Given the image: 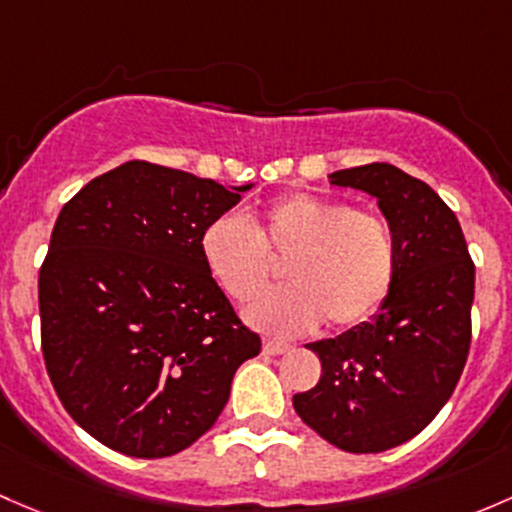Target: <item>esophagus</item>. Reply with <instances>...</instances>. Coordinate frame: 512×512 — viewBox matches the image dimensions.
Instances as JSON below:
<instances>
[{
    "label": "esophagus",
    "mask_w": 512,
    "mask_h": 512,
    "mask_svg": "<svg viewBox=\"0 0 512 512\" xmlns=\"http://www.w3.org/2000/svg\"><path fill=\"white\" fill-rule=\"evenodd\" d=\"M291 350V345L288 342H281V340H266L263 342V352L266 355H283V352Z\"/></svg>",
    "instance_id": "esophagus-1"
}]
</instances>
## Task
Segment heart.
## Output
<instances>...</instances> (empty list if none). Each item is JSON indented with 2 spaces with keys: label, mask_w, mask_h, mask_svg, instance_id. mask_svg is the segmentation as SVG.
<instances>
[{
  "label": "heart",
  "mask_w": 512,
  "mask_h": 512,
  "mask_svg": "<svg viewBox=\"0 0 512 512\" xmlns=\"http://www.w3.org/2000/svg\"><path fill=\"white\" fill-rule=\"evenodd\" d=\"M204 268L229 298L246 303L271 276V253L288 258L291 286L246 308L263 333L300 335L318 328H355L370 320L397 273V244L389 224L337 199L295 192L268 204L258 219L221 214L199 239Z\"/></svg>",
  "instance_id": "1"
}]
</instances>
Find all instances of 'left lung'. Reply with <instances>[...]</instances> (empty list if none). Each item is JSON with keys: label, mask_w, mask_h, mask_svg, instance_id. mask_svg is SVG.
Listing matches in <instances>:
<instances>
[{"label": "left lung", "mask_w": 512, "mask_h": 512, "mask_svg": "<svg viewBox=\"0 0 512 512\" xmlns=\"http://www.w3.org/2000/svg\"><path fill=\"white\" fill-rule=\"evenodd\" d=\"M330 184L377 199L397 273L370 323L305 345L323 374L293 407L337 449L379 453L414 439L456 389L471 347L476 268L456 214L421 179L372 162L333 172Z\"/></svg>", "instance_id": "1"}]
</instances>
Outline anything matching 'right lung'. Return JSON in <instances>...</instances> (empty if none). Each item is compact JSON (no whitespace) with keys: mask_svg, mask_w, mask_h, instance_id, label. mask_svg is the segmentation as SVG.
Here are the masks:
<instances>
[{"mask_svg":"<svg viewBox=\"0 0 512 512\" xmlns=\"http://www.w3.org/2000/svg\"><path fill=\"white\" fill-rule=\"evenodd\" d=\"M251 187L130 160L61 209L39 271L41 347L66 412L108 449L192 446L261 352L199 251L209 221Z\"/></svg>","mask_w":512,"mask_h":512,"instance_id":"right-lung-1","label":"right lung"}]
</instances>
